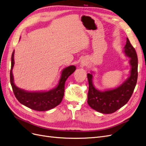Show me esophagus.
<instances>
[{
  "label": "esophagus",
  "mask_w": 146,
  "mask_h": 146,
  "mask_svg": "<svg viewBox=\"0 0 146 146\" xmlns=\"http://www.w3.org/2000/svg\"><path fill=\"white\" fill-rule=\"evenodd\" d=\"M87 61L85 60V59H83V60L81 61V62H80V67H84V66H85L87 64Z\"/></svg>",
  "instance_id": "34e87169"
}]
</instances>
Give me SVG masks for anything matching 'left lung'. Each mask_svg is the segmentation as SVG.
Returning a JSON list of instances; mask_svg holds the SVG:
<instances>
[{
	"instance_id": "8db88e82",
	"label": "left lung",
	"mask_w": 146,
	"mask_h": 146,
	"mask_svg": "<svg viewBox=\"0 0 146 146\" xmlns=\"http://www.w3.org/2000/svg\"><path fill=\"white\" fill-rule=\"evenodd\" d=\"M124 53L130 59V76L117 88L100 91L95 88L93 73H88L89 84L88 104L91 108L102 114H112L126 105L133 92L138 78V58L135 50L127 38Z\"/></svg>"
}]
</instances>
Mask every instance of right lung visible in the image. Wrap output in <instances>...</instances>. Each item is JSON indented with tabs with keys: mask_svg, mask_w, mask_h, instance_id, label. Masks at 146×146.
<instances>
[{
	"mask_svg": "<svg viewBox=\"0 0 146 146\" xmlns=\"http://www.w3.org/2000/svg\"><path fill=\"white\" fill-rule=\"evenodd\" d=\"M14 50L11 56V68L10 72V82L14 94L20 104L37 111L50 110L61 103L64 94V87L67 78L75 70L76 67L70 66L63 69L58 85L47 91H28L17 87L14 84L13 68L14 65Z\"/></svg>",
	"mask_w": 146,
	"mask_h": 146,
	"instance_id": "right-lung-1",
	"label": "right lung"
}]
</instances>
